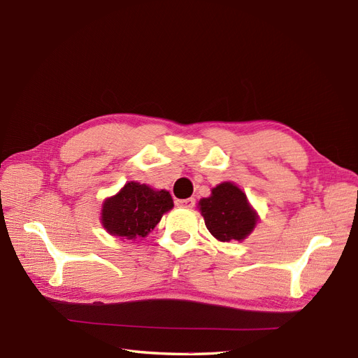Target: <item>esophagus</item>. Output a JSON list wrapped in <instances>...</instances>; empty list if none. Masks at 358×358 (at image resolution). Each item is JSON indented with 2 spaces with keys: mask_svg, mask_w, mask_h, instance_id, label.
Here are the masks:
<instances>
[{
  "mask_svg": "<svg viewBox=\"0 0 358 358\" xmlns=\"http://www.w3.org/2000/svg\"><path fill=\"white\" fill-rule=\"evenodd\" d=\"M196 203V201L193 198H189V199H178L177 201V205L178 206H182V208H193Z\"/></svg>",
  "mask_w": 358,
  "mask_h": 358,
  "instance_id": "esophagus-1",
  "label": "esophagus"
}]
</instances>
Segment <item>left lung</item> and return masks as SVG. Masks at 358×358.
<instances>
[{
	"mask_svg": "<svg viewBox=\"0 0 358 358\" xmlns=\"http://www.w3.org/2000/svg\"><path fill=\"white\" fill-rule=\"evenodd\" d=\"M206 227L218 241H242L257 223L247 196L232 182H222L213 189L210 198L199 202Z\"/></svg>",
	"mask_w": 358,
	"mask_h": 358,
	"instance_id": "obj_1",
	"label": "left lung"
}]
</instances>
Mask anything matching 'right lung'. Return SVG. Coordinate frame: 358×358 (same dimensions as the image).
Wrapping results in <instances>:
<instances>
[{"label":"right lung","mask_w":358,"mask_h":358,"mask_svg":"<svg viewBox=\"0 0 358 358\" xmlns=\"http://www.w3.org/2000/svg\"><path fill=\"white\" fill-rule=\"evenodd\" d=\"M174 202L169 192L153 190L145 184L131 181L102 206V224L114 236L144 238L156 227Z\"/></svg>","instance_id":"obj_1"}]
</instances>
